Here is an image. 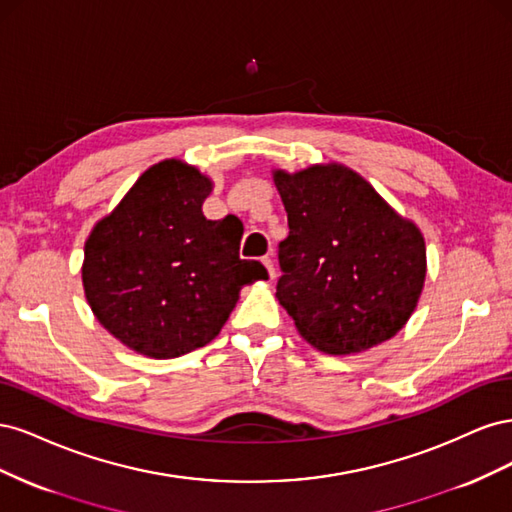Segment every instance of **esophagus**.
<instances>
[{
	"instance_id": "1",
	"label": "esophagus",
	"mask_w": 512,
	"mask_h": 512,
	"mask_svg": "<svg viewBox=\"0 0 512 512\" xmlns=\"http://www.w3.org/2000/svg\"><path fill=\"white\" fill-rule=\"evenodd\" d=\"M262 265L267 267L271 280H275V275H277V273H275V262H273V258H271V256H265V258H262Z\"/></svg>"
}]
</instances>
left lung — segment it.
Instances as JSON below:
<instances>
[{
    "label": "left lung",
    "mask_w": 512,
    "mask_h": 512,
    "mask_svg": "<svg viewBox=\"0 0 512 512\" xmlns=\"http://www.w3.org/2000/svg\"><path fill=\"white\" fill-rule=\"evenodd\" d=\"M288 213L275 297L305 342L354 354L391 339L412 316L427 273L425 239L354 170H275Z\"/></svg>",
    "instance_id": "left-lung-1"
}]
</instances>
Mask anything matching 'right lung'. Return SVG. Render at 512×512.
<instances>
[{
	"label": "right lung",
	"instance_id": "1",
	"mask_svg": "<svg viewBox=\"0 0 512 512\" xmlns=\"http://www.w3.org/2000/svg\"><path fill=\"white\" fill-rule=\"evenodd\" d=\"M211 188L181 160L153 164L85 243L91 312L138 354L175 359L207 346L241 288L269 277L258 260L239 258L243 226L235 215H203Z\"/></svg>",
	"mask_w": 512,
	"mask_h": 512
}]
</instances>
